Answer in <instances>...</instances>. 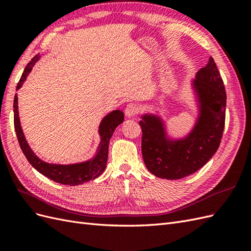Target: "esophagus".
I'll list each match as a JSON object with an SVG mask.
<instances>
[{"mask_svg": "<svg viewBox=\"0 0 251 251\" xmlns=\"http://www.w3.org/2000/svg\"><path fill=\"white\" fill-rule=\"evenodd\" d=\"M140 106L136 104V102H130V104H128L125 108V114L128 118L134 117V115H137L140 112Z\"/></svg>", "mask_w": 251, "mask_h": 251, "instance_id": "34e87169", "label": "esophagus"}]
</instances>
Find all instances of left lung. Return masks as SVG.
Wrapping results in <instances>:
<instances>
[{"instance_id": "1", "label": "left lung", "mask_w": 251, "mask_h": 251, "mask_svg": "<svg viewBox=\"0 0 251 251\" xmlns=\"http://www.w3.org/2000/svg\"><path fill=\"white\" fill-rule=\"evenodd\" d=\"M199 117L187 137L171 140L166 137L163 122L152 114H144L142 155L147 170L159 178L180 179L207 163L216 152L223 138L226 117V91L214 59L201 69L193 80Z\"/></svg>"}]
</instances>
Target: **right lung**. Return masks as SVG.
<instances>
[{
    "mask_svg": "<svg viewBox=\"0 0 251 251\" xmlns=\"http://www.w3.org/2000/svg\"><path fill=\"white\" fill-rule=\"evenodd\" d=\"M39 55H36L34 58L27 63V66L25 67L21 78L17 85V90L21 88L23 82L26 79L27 75L29 74L31 69H33L34 64L38 59H39ZM123 121L124 113L121 110H114L102 119L99 129L100 136V143L99 145L98 151H96V155L91 160H89V161L69 165L47 163L35 155V152L31 151L28 143L26 142V139H25L21 128L20 119H19L17 94L15 95L14 100L15 130L17 133L19 144H20L24 156L26 157L28 162L33 165V168L36 169L39 173H41L42 175L52 179L53 181L61 184L78 185L89 180H92V179H95L105 171L108 160L109 141H110V138L112 137V133L115 128H117Z\"/></svg>",
    "mask_w": 251,
    "mask_h": 251,
    "instance_id": "add662e5",
    "label": "right lung"
}]
</instances>
